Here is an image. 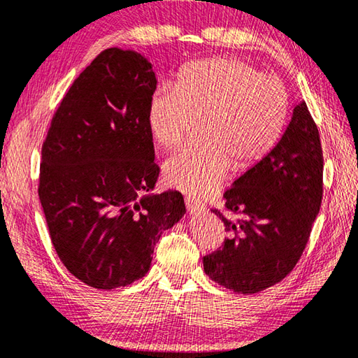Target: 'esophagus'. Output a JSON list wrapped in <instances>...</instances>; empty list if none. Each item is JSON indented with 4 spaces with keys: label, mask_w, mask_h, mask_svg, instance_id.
<instances>
[{
    "label": "esophagus",
    "mask_w": 358,
    "mask_h": 358,
    "mask_svg": "<svg viewBox=\"0 0 358 358\" xmlns=\"http://www.w3.org/2000/svg\"><path fill=\"white\" fill-rule=\"evenodd\" d=\"M186 208H187L189 214H199V213L205 211V206H203L201 203H197L191 199H186Z\"/></svg>",
    "instance_id": "esophagus-1"
}]
</instances>
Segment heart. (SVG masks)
Returning a JSON list of instances; mask_svg holds the SVG:
<instances>
[{
  "label": "heart",
  "instance_id": "b5f03b06",
  "mask_svg": "<svg viewBox=\"0 0 358 358\" xmlns=\"http://www.w3.org/2000/svg\"><path fill=\"white\" fill-rule=\"evenodd\" d=\"M287 93L276 77L233 59L201 60L175 85H159L149 105V127L164 149L178 147L203 124L201 141L164 163L167 185L192 199L213 194L231 164L245 171L265 158L281 136Z\"/></svg>",
  "mask_w": 358,
  "mask_h": 358
}]
</instances>
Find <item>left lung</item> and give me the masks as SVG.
Segmentation results:
<instances>
[{"mask_svg": "<svg viewBox=\"0 0 358 358\" xmlns=\"http://www.w3.org/2000/svg\"><path fill=\"white\" fill-rule=\"evenodd\" d=\"M323 197V150L304 101L275 147L248 167L223 194L239 219L220 217L229 237L203 257L205 273L219 285L251 295L289 275L309 241Z\"/></svg>", "mask_w": 358, "mask_h": 358, "instance_id": "obj_1", "label": "left lung"}]
</instances>
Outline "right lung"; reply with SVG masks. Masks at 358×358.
I'll return each mask as SVG.
<instances>
[{
    "label": "right lung",
    "instance_id": "obj_1",
    "mask_svg": "<svg viewBox=\"0 0 358 358\" xmlns=\"http://www.w3.org/2000/svg\"><path fill=\"white\" fill-rule=\"evenodd\" d=\"M155 90L149 59L105 49L68 90L41 149L38 197L52 245L68 271L97 290L145 276L163 231L186 214L180 192L152 194Z\"/></svg>",
    "mask_w": 358,
    "mask_h": 358
}]
</instances>
